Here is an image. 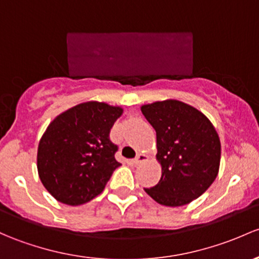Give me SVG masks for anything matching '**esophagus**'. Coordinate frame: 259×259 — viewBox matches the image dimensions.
I'll list each match as a JSON object with an SVG mask.
<instances>
[{"label":"esophagus","mask_w":259,"mask_h":259,"mask_svg":"<svg viewBox=\"0 0 259 259\" xmlns=\"http://www.w3.org/2000/svg\"><path fill=\"white\" fill-rule=\"evenodd\" d=\"M148 160H149V157L146 156L145 154H138L137 157H135L132 162H133V165H139L144 161H148Z\"/></svg>","instance_id":"34e87169"}]
</instances>
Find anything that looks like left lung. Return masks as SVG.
<instances>
[{"label": "left lung", "mask_w": 259, "mask_h": 259, "mask_svg": "<svg viewBox=\"0 0 259 259\" xmlns=\"http://www.w3.org/2000/svg\"><path fill=\"white\" fill-rule=\"evenodd\" d=\"M156 132L159 184L145 192L157 203L179 207L200 197L213 184L221 162V141L200 110L176 99L141 105Z\"/></svg>", "instance_id": "8db88e82"}]
</instances>
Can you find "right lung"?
<instances>
[{
  "label": "right lung",
  "mask_w": 259,
  "mask_h": 259,
  "mask_svg": "<svg viewBox=\"0 0 259 259\" xmlns=\"http://www.w3.org/2000/svg\"><path fill=\"white\" fill-rule=\"evenodd\" d=\"M124 109L104 102H84L59 114L40 138L38 176L59 202L79 206L100 195L121 164L109 139Z\"/></svg>",
  "instance_id": "1"
}]
</instances>
